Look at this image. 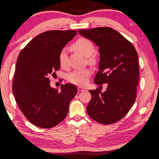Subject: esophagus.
Returning a JSON list of instances; mask_svg holds the SVG:
<instances>
[{"instance_id": "1", "label": "esophagus", "mask_w": 159, "mask_h": 159, "mask_svg": "<svg viewBox=\"0 0 159 159\" xmlns=\"http://www.w3.org/2000/svg\"><path fill=\"white\" fill-rule=\"evenodd\" d=\"M77 89L79 92H82V91H83V90H85V88L84 87H82V86H78Z\"/></svg>"}]
</instances>
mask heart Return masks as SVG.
<instances>
[{"label":"heart","mask_w":159,"mask_h":159,"mask_svg":"<svg viewBox=\"0 0 159 159\" xmlns=\"http://www.w3.org/2000/svg\"><path fill=\"white\" fill-rule=\"evenodd\" d=\"M71 48L76 52H79L82 55L87 57V61L90 64H95V57L93 55L95 52V46L93 43L86 38H80L71 44ZM58 61L60 66L63 69L68 68V57L66 48H63L60 51L58 54ZM92 71L89 68L75 70L67 75V79L70 83L76 85H84L88 80L89 76L91 75Z\"/></svg>","instance_id":"obj_1"}]
</instances>
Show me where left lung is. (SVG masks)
<instances>
[{"label": "left lung", "instance_id": "8db88e82", "mask_svg": "<svg viewBox=\"0 0 159 159\" xmlns=\"http://www.w3.org/2000/svg\"><path fill=\"white\" fill-rule=\"evenodd\" d=\"M78 32L99 48L98 71L94 83L107 85L104 93L98 89L89 90L92 98L87 113L100 124H114L128 113L136 100L139 76L137 52L130 42L110 27Z\"/></svg>", "mask_w": 159, "mask_h": 159}]
</instances>
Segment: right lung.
I'll list each match as a JSON object with an SVG mask.
<instances>
[{
    "label": "right lung",
    "instance_id": "obj_1",
    "mask_svg": "<svg viewBox=\"0 0 159 159\" xmlns=\"http://www.w3.org/2000/svg\"><path fill=\"white\" fill-rule=\"evenodd\" d=\"M77 34L76 30H51L35 36L21 51L16 61L13 93L16 104L32 124L57 126L66 117L70 102L77 93L66 83L61 91L50 86L49 76L61 67L60 51Z\"/></svg>",
    "mask_w": 159,
    "mask_h": 159
}]
</instances>
